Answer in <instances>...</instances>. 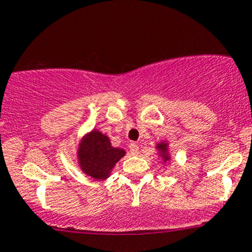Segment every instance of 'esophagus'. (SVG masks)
<instances>
[{"label": "esophagus", "instance_id": "esophagus-1", "mask_svg": "<svg viewBox=\"0 0 252 252\" xmlns=\"http://www.w3.org/2000/svg\"><path fill=\"white\" fill-rule=\"evenodd\" d=\"M129 152H131L132 156H137L139 153V145L135 143H132L129 145Z\"/></svg>", "mask_w": 252, "mask_h": 252}]
</instances>
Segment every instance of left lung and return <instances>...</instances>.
Masks as SVG:
<instances>
[{
	"label": "left lung",
	"mask_w": 252,
	"mask_h": 252,
	"mask_svg": "<svg viewBox=\"0 0 252 252\" xmlns=\"http://www.w3.org/2000/svg\"><path fill=\"white\" fill-rule=\"evenodd\" d=\"M155 149L157 151V156L159 159H161V164H167V162L172 161V155L170 152V143L166 140L158 141L156 144Z\"/></svg>",
	"instance_id": "1"
}]
</instances>
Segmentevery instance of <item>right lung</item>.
<instances>
[{
	"label": "right lung",
	"instance_id": "add662e5",
	"mask_svg": "<svg viewBox=\"0 0 252 252\" xmlns=\"http://www.w3.org/2000/svg\"><path fill=\"white\" fill-rule=\"evenodd\" d=\"M75 155L82 173L101 182L111 177L115 164L126 156V151L112 146L107 134L93 128L80 139Z\"/></svg>",
	"mask_w": 252,
	"mask_h": 252
}]
</instances>
